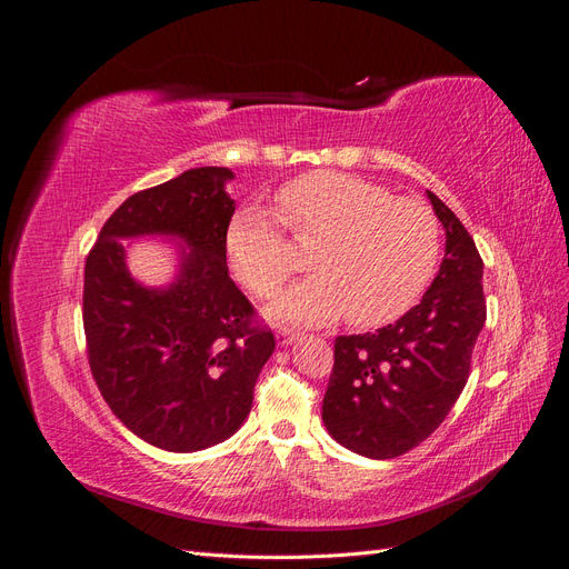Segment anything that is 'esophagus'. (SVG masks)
Returning <instances> with one entry per match:
<instances>
[{
  "instance_id": "1",
  "label": "esophagus",
  "mask_w": 569,
  "mask_h": 569,
  "mask_svg": "<svg viewBox=\"0 0 569 569\" xmlns=\"http://www.w3.org/2000/svg\"><path fill=\"white\" fill-rule=\"evenodd\" d=\"M274 337H278V343H291L295 339H299V332L297 330H289V327H280L278 332H274Z\"/></svg>"
}]
</instances>
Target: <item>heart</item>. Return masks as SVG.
<instances>
[{"mask_svg": "<svg viewBox=\"0 0 569 569\" xmlns=\"http://www.w3.org/2000/svg\"><path fill=\"white\" fill-rule=\"evenodd\" d=\"M280 217L263 209L239 211L226 234L234 278L256 297H272L297 270L282 222L299 242H316L311 278L274 303L284 320L322 322L347 313L356 327L403 316L432 282L441 232L420 199L393 197L363 178L316 170L287 182Z\"/></svg>", "mask_w": 569, "mask_h": 569, "instance_id": "obj_1", "label": "heart"}]
</instances>
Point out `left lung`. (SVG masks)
<instances>
[{
  "instance_id": "8db88e82",
  "label": "left lung",
  "mask_w": 569,
  "mask_h": 569,
  "mask_svg": "<svg viewBox=\"0 0 569 569\" xmlns=\"http://www.w3.org/2000/svg\"><path fill=\"white\" fill-rule=\"evenodd\" d=\"M446 230V256L418 306L377 330L335 339L322 422L341 446L368 458L416 449L446 420L470 377L487 320L481 256L458 216L427 192Z\"/></svg>"
}]
</instances>
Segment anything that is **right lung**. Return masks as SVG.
Here are the masks:
<instances>
[{
  "label": "right lung",
  "mask_w": 569,
  "mask_h": 569,
  "mask_svg": "<svg viewBox=\"0 0 569 569\" xmlns=\"http://www.w3.org/2000/svg\"><path fill=\"white\" fill-rule=\"evenodd\" d=\"M228 168H192L128 197L84 261L82 325L94 382L130 432L166 451H201L244 422L274 351L226 261L234 201ZM178 233L190 251L166 290L134 283L120 238Z\"/></svg>",
  "instance_id": "1"
}]
</instances>
